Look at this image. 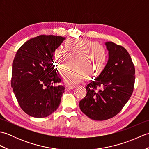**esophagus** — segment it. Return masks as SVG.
<instances>
[{"instance_id": "obj_1", "label": "esophagus", "mask_w": 149, "mask_h": 149, "mask_svg": "<svg viewBox=\"0 0 149 149\" xmlns=\"http://www.w3.org/2000/svg\"><path fill=\"white\" fill-rule=\"evenodd\" d=\"M75 86H72V85H70V84H66L65 85V88L66 90H71V89H74L75 88Z\"/></svg>"}]
</instances>
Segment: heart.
Segmentation results:
<instances>
[{"label": "heart", "mask_w": 149, "mask_h": 149, "mask_svg": "<svg viewBox=\"0 0 149 149\" xmlns=\"http://www.w3.org/2000/svg\"><path fill=\"white\" fill-rule=\"evenodd\" d=\"M107 58L106 49L97 42L87 39L68 40L65 50L58 49L54 52L57 70L62 76L70 70L75 61V68L65 77L67 83H78L86 77L93 80L102 73Z\"/></svg>", "instance_id": "obj_1"}]
</instances>
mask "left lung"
Masks as SVG:
<instances>
[{
	"mask_svg": "<svg viewBox=\"0 0 149 149\" xmlns=\"http://www.w3.org/2000/svg\"><path fill=\"white\" fill-rule=\"evenodd\" d=\"M109 59L102 73L88 84L79 102L81 110L94 120H105L119 113L133 92L135 68L124 47L106 43Z\"/></svg>",
	"mask_w": 149,
	"mask_h": 149,
	"instance_id": "1",
	"label": "left lung"
}]
</instances>
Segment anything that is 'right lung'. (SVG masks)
I'll return each mask as SVG.
<instances>
[{"mask_svg": "<svg viewBox=\"0 0 149 149\" xmlns=\"http://www.w3.org/2000/svg\"><path fill=\"white\" fill-rule=\"evenodd\" d=\"M65 38L40 35L24 43L12 65L11 85L22 109L31 116L45 118L54 112L65 88L57 74L53 56Z\"/></svg>", "mask_w": 149, "mask_h": 149, "instance_id": "right-lung-1", "label": "right lung"}]
</instances>
